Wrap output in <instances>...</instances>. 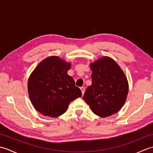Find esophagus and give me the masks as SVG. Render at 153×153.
Segmentation results:
<instances>
[{
    "label": "esophagus",
    "mask_w": 153,
    "mask_h": 153,
    "mask_svg": "<svg viewBox=\"0 0 153 153\" xmlns=\"http://www.w3.org/2000/svg\"><path fill=\"white\" fill-rule=\"evenodd\" d=\"M80 89L82 90V95H83L84 94V93H85V87H80Z\"/></svg>",
    "instance_id": "34e87169"
}]
</instances>
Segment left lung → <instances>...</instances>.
Listing matches in <instances>:
<instances>
[{"mask_svg": "<svg viewBox=\"0 0 153 153\" xmlns=\"http://www.w3.org/2000/svg\"><path fill=\"white\" fill-rule=\"evenodd\" d=\"M92 84L83 97L94 114L108 117L118 112L125 103L128 82L124 73L112 58L104 56L90 64Z\"/></svg>", "mask_w": 153, "mask_h": 153, "instance_id": "1", "label": "left lung"}]
</instances>
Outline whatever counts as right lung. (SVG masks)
<instances>
[{
	"label": "right lung",
	"mask_w": 153,
	"mask_h": 153,
	"mask_svg": "<svg viewBox=\"0 0 153 153\" xmlns=\"http://www.w3.org/2000/svg\"><path fill=\"white\" fill-rule=\"evenodd\" d=\"M70 67V63L52 56L41 61L30 75L29 97L42 114L56 118L66 111L72 100L82 97V91L67 74Z\"/></svg>",
	"instance_id": "1"
}]
</instances>
